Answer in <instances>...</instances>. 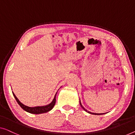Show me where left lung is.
Here are the masks:
<instances>
[{
    "mask_svg": "<svg viewBox=\"0 0 135 135\" xmlns=\"http://www.w3.org/2000/svg\"><path fill=\"white\" fill-rule=\"evenodd\" d=\"M80 106H81V107L84 110H85V111H86L87 113H89V114H95V115H100V114H102V113H100V114H98V113H91V112H90V111H88V110H86V109L84 108V107L82 106V105H81V102H80ZM103 114H105V113H103Z\"/></svg>",
    "mask_w": 135,
    "mask_h": 135,
    "instance_id": "8db88e82",
    "label": "left lung"
}]
</instances>
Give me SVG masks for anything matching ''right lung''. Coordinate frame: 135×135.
<instances>
[{"label": "right lung", "instance_id": "1", "mask_svg": "<svg viewBox=\"0 0 135 135\" xmlns=\"http://www.w3.org/2000/svg\"><path fill=\"white\" fill-rule=\"evenodd\" d=\"M13 94L14 95L15 98L18 104L20 105V107L22 108L23 110H25L27 112L30 113H32V114H41V113H47L48 111H49L53 108V107H54L55 104L56 102V94L55 95V97L53 99V100L50 104L47 105L46 106H42V107H27L26 105H25L21 102L19 100V99L17 98L16 96L14 93L12 91Z\"/></svg>", "mask_w": 135, "mask_h": 135}]
</instances>
